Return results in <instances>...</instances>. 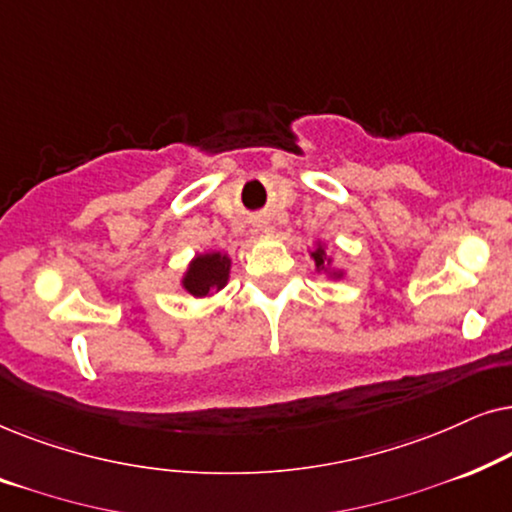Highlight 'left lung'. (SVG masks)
Returning a JSON list of instances; mask_svg holds the SVG:
<instances>
[{
  "label": "left lung",
  "instance_id": "1",
  "mask_svg": "<svg viewBox=\"0 0 512 512\" xmlns=\"http://www.w3.org/2000/svg\"><path fill=\"white\" fill-rule=\"evenodd\" d=\"M314 261H317V268H321V265H324L326 263V258H324V249H317V251H314Z\"/></svg>",
  "mask_w": 512,
  "mask_h": 512
}]
</instances>
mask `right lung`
<instances>
[{
	"instance_id": "right-lung-1",
	"label": "right lung",
	"mask_w": 512,
	"mask_h": 512,
	"mask_svg": "<svg viewBox=\"0 0 512 512\" xmlns=\"http://www.w3.org/2000/svg\"><path fill=\"white\" fill-rule=\"evenodd\" d=\"M228 256L221 254H205L198 256L188 268L184 277V289L193 296H207L209 291L223 289V284L228 282Z\"/></svg>"
}]
</instances>
